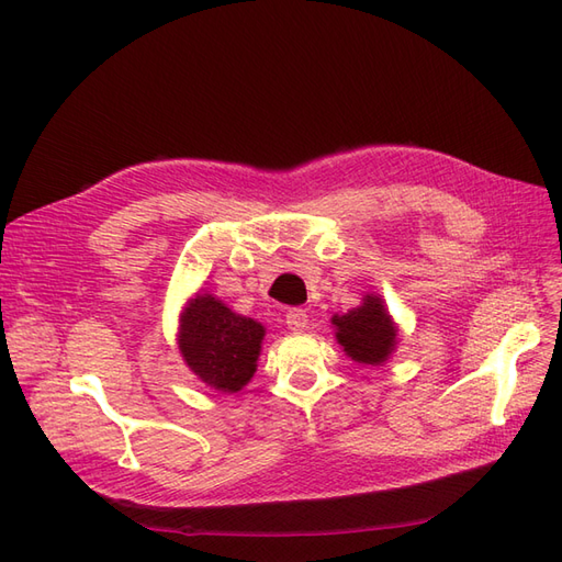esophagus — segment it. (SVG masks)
<instances>
[{
  "mask_svg": "<svg viewBox=\"0 0 562 562\" xmlns=\"http://www.w3.org/2000/svg\"><path fill=\"white\" fill-rule=\"evenodd\" d=\"M285 326L291 328V330H304L310 326V316H307V312L304 310H291L285 314Z\"/></svg>",
  "mask_w": 562,
  "mask_h": 562,
  "instance_id": "34e87169",
  "label": "esophagus"
}]
</instances>
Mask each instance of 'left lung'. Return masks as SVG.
Listing matches in <instances>:
<instances>
[{
	"label": "left lung",
	"mask_w": 562,
	"mask_h": 562,
	"mask_svg": "<svg viewBox=\"0 0 562 562\" xmlns=\"http://www.w3.org/2000/svg\"><path fill=\"white\" fill-rule=\"evenodd\" d=\"M330 323L337 345L356 363L384 366L396 351L398 326L378 293H366L359 307L335 314Z\"/></svg>",
	"instance_id": "1"
}]
</instances>
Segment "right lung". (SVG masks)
I'll use <instances>...</instances> for the list:
<instances>
[{"instance_id":"obj_1","label":"right lung","mask_w":562,"mask_h":562,"mask_svg":"<svg viewBox=\"0 0 562 562\" xmlns=\"http://www.w3.org/2000/svg\"><path fill=\"white\" fill-rule=\"evenodd\" d=\"M265 333L262 323L199 291L180 312L178 349L196 380L220 394H236L258 370Z\"/></svg>"}]
</instances>
